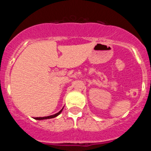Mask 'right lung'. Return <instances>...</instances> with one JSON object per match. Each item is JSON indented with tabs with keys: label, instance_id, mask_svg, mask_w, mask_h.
Returning a JSON list of instances; mask_svg holds the SVG:
<instances>
[{
	"label": "right lung",
	"instance_id": "1",
	"mask_svg": "<svg viewBox=\"0 0 151 151\" xmlns=\"http://www.w3.org/2000/svg\"><path fill=\"white\" fill-rule=\"evenodd\" d=\"M63 109V108H62V110H60L59 112L57 113H55L54 115H51V116H45V117H35V118H34L35 119H37V120H42V119H52V118H54V117H57V116L60 115L61 113V112H62Z\"/></svg>",
	"mask_w": 151,
	"mask_h": 151
}]
</instances>
